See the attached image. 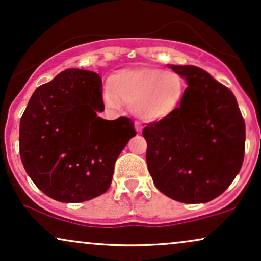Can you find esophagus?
Returning <instances> with one entry per match:
<instances>
[{"mask_svg":"<svg viewBox=\"0 0 261 261\" xmlns=\"http://www.w3.org/2000/svg\"><path fill=\"white\" fill-rule=\"evenodd\" d=\"M134 128H136L137 132H142V129H143L142 124H140L139 122H134Z\"/></svg>","mask_w":261,"mask_h":261,"instance_id":"34e87169","label":"esophagus"}]
</instances>
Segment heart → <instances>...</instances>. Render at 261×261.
Segmentation results:
<instances>
[{
    "instance_id": "heart-1",
    "label": "heart",
    "mask_w": 261,
    "mask_h": 261,
    "mask_svg": "<svg viewBox=\"0 0 261 261\" xmlns=\"http://www.w3.org/2000/svg\"><path fill=\"white\" fill-rule=\"evenodd\" d=\"M107 105L121 101L143 121L155 122L167 118L178 109L186 84L178 73L160 68L121 70L107 82Z\"/></svg>"
}]
</instances>
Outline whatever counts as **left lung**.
<instances>
[{
    "label": "left lung",
    "mask_w": 261,
    "mask_h": 261,
    "mask_svg": "<svg viewBox=\"0 0 261 261\" xmlns=\"http://www.w3.org/2000/svg\"><path fill=\"white\" fill-rule=\"evenodd\" d=\"M168 67L188 87L172 115L144 128L148 170L168 198L207 203L240 172L246 124L234 95L209 73L195 66Z\"/></svg>",
    "instance_id": "1"
}]
</instances>
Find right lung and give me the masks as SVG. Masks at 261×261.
Returning <instances> with one entry per match:
<instances>
[{
    "label": "right lung",
    "instance_id": "right-lung-1",
    "mask_svg": "<svg viewBox=\"0 0 261 261\" xmlns=\"http://www.w3.org/2000/svg\"><path fill=\"white\" fill-rule=\"evenodd\" d=\"M102 81L69 68L34 91L20 118L19 152L38 188L62 203H82L110 188L115 162L136 136L127 117L107 121Z\"/></svg>",
    "mask_w": 261,
    "mask_h": 261
}]
</instances>
